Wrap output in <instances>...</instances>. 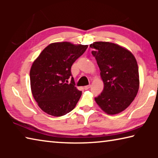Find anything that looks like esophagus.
<instances>
[{"mask_svg": "<svg viewBox=\"0 0 158 158\" xmlns=\"http://www.w3.org/2000/svg\"><path fill=\"white\" fill-rule=\"evenodd\" d=\"M90 87H91V85H90V84L87 85H85V86H84V89L85 90H88V89H89Z\"/></svg>", "mask_w": 158, "mask_h": 158, "instance_id": "obj_1", "label": "esophagus"}]
</instances>
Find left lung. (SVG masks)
Returning <instances> with one entry per match:
<instances>
[{
    "label": "left lung",
    "instance_id": "1",
    "mask_svg": "<svg viewBox=\"0 0 158 158\" xmlns=\"http://www.w3.org/2000/svg\"><path fill=\"white\" fill-rule=\"evenodd\" d=\"M90 47L104 83L96 103L107 114L124 111L132 102L139 88L137 62L129 50L109 42H95Z\"/></svg>",
    "mask_w": 158,
    "mask_h": 158
}]
</instances>
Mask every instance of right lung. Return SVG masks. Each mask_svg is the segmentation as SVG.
Here are the masks:
<instances>
[{
  "instance_id": "obj_1",
  "label": "right lung",
  "mask_w": 158,
  "mask_h": 158,
  "mask_svg": "<svg viewBox=\"0 0 158 158\" xmlns=\"http://www.w3.org/2000/svg\"><path fill=\"white\" fill-rule=\"evenodd\" d=\"M88 45L68 42L48 45L34 60L30 71L31 92L39 107L53 116H61L75 107L81 95L73 77L68 84L71 67Z\"/></svg>"
}]
</instances>
